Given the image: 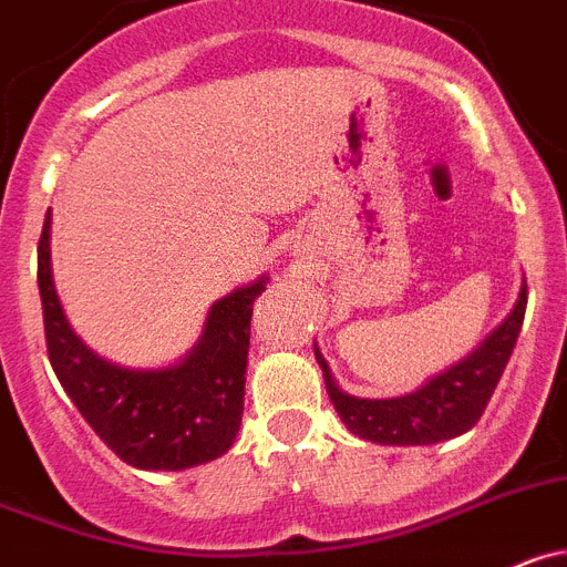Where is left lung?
Segmentation results:
<instances>
[{
  "label": "left lung",
  "instance_id": "1",
  "mask_svg": "<svg viewBox=\"0 0 567 567\" xmlns=\"http://www.w3.org/2000/svg\"><path fill=\"white\" fill-rule=\"evenodd\" d=\"M523 315H526V280L506 320L493 328L473 353L425 381L420 390L398 398L348 395L333 381L331 368L317 344L315 355L322 368L328 398L348 431L379 445H434V442L454 440L478 423L515 348Z\"/></svg>",
  "mask_w": 567,
  "mask_h": 567
}]
</instances>
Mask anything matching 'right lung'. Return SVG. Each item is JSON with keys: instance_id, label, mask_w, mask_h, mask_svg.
<instances>
[{"instance_id": "1", "label": "right lung", "mask_w": 567, "mask_h": 567, "mask_svg": "<svg viewBox=\"0 0 567 567\" xmlns=\"http://www.w3.org/2000/svg\"><path fill=\"white\" fill-rule=\"evenodd\" d=\"M52 208L38 241V292L58 381L107 449L138 471H186L234 445L245 412L252 300L267 275L208 309L203 333L166 368H125L91 350L66 320L50 252Z\"/></svg>"}]
</instances>
